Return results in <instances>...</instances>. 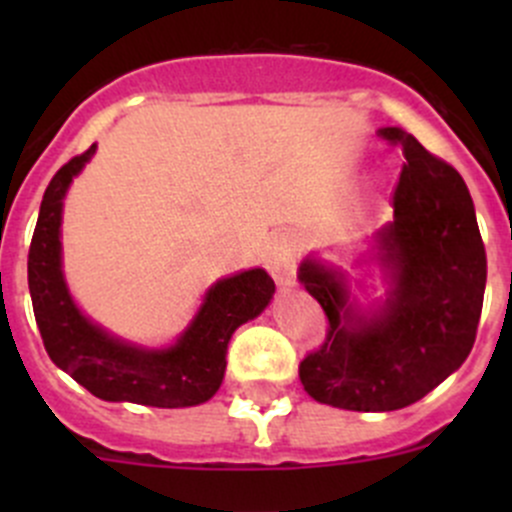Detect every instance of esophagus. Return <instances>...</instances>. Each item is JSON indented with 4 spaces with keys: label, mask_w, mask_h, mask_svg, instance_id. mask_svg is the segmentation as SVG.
I'll list each match as a JSON object with an SVG mask.
<instances>
[{
    "label": "esophagus",
    "mask_w": 512,
    "mask_h": 512,
    "mask_svg": "<svg viewBox=\"0 0 512 512\" xmlns=\"http://www.w3.org/2000/svg\"><path fill=\"white\" fill-rule=\"evenodd\" d=\"M267 270L277 285H292L297 275V240L289 232H280L267 245Z\"/></svg>",
    "instance_id": "1"
}]
</instances>
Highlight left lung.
Masks as SVG:
<instances>
[{"instance_id": "8db88e82", "label": "left lung", "mask_w": 512, "mask_h": 512, "mask_svg": "<svg viewBox=\"0 0 512 512\" xmlns=\"http://www.w3.org/2000/svg\"><path fill=\"white\" fill-rule=\"evenodd\" d=\"M376 133L406 156L394 220L376 232L371 247L386 297L361 307L347 272L314 255L297 272L329 319L327 342L304 356L299 379L314 401L347 411L416 404L466 361L488 267L476 208L458 170L404 128Z\"/></svg>"}]
</instances>
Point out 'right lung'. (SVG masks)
Here are the masks:
<instances>
[{"label": "right lung", "mask_w": 512, "mask_h": 512, "mask_svg": "<svg viewBox=\"0 0 512 512\" xmlns=\"http://www.w3.org/2000/svg\"><path fill=\"white\" fill-rule=\"evenodd\" d=\"M94 153L96 143L51 178L29 247V292L46 354L103 401L156 409L205 404L223 384L230 337L265 312L275 282L262 267L218 280L170 347H141L91 322L76 307L61 267V213L66 190Z\"/></svg>", "instance_id": "right-lung-1"}]
</instances>
